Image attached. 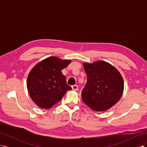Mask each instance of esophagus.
I'll list each match as a JSON object with an SVG mask.
<instances>
[{
    "label": "esophagus",
    "instance_id": "34e87169",
    "mask_svg": "<svg viewBox=\"0 0 147 147\" xmlns=\"http://www.w3.org/2000/svg\"><path fill=\"white\" fill-rule=\"evenodd\" d=\"M72 88L73 90H78V86L76 85V84H75V85L72 86Z\"/></svg>",
    "mask_w": 147,
    "mask_h": 147
}]
</instances>
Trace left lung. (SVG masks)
I'll use <instances>...</instances> for the list:
<instances>
[{"label": "left lung", "mask_w": 147, "mask_h": 147, "mask_svg": "<svg viewBox=\"0 0 147 147\" xmlns=\"http://www.w3.org/2000/svg\"><path fill=\"white\" fill-rule=\"evenodd\" d=\"M87 82L82 92L83 101L96 112L105 111L116 104L124 90V81L119 71L103 61L83 63Z\"/></svg>", "instance_id": "1"}]
</instances>
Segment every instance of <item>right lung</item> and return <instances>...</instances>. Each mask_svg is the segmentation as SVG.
Here are the masks:
<instances>
[{"label": "right lung", "instance_id": "1", "mask_svg": "<svg viewBox=\"0 0 147 147\" xmlns=\"http://www.w3.org/2000/svg\"><path fill=\"white\" fill-rule=\"evenodd\" d=\"M70 62L51 56L39 62L30 70L27 80L28 90L31 99L39 107L51 108L67 91L72 90L61 72Z\"/></svg>", "mask_w": 147, "mask_h": 147}]
</instances>
